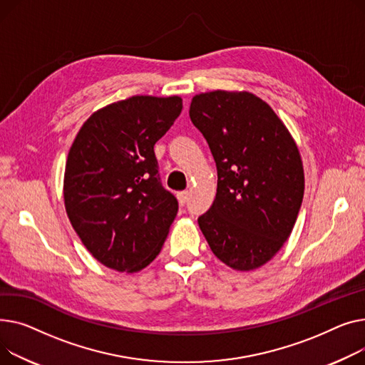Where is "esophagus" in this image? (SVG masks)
I'll return each mask as SVG.
<instances>
[{
  "mask_svg": "<svg viewBox=\"0 0 365 365\" xmlns=\"http://www.w3.org/2000/svg\"><path fill=\"white\" fill-rule=\"evenodd\" d=\"M178 202H180V205H185L187 203V200H188V191L185 190V191H180L178 192Z\"/></svg>",
  "mask_w": 365,
  "mask_h": 365,
  "instance_id": "1",
  "label": "esophagus"
}]
</instances>
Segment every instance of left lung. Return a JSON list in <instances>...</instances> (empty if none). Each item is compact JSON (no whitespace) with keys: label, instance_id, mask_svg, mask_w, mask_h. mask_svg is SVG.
Returning a JSON list of instances; mask_svg holds the SVG:
<instances>
[{"label":"left lung","instance_id":"1","mask_svg":"<svg viewBox=\"0 0 365 365\" xmlns=\"http://www.w3.org/2000/svg\"><path fill=\"white\" fill-rule=\"evenodd\" d=\"M190 119L218 170L215 200L199 227L224 264L237 271L259 268L287 242L302 205L297 145L271 107L247 91L197 94Z\"/></svg>","mask_w":365,"mask_h":365}]
</instances>
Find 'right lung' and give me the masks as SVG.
Returning <instances> with one entry per match:
<instances>
[{"instance_id":"1","label":"right lung","mask_w":365,"mask_h":365,"mask_svg":"<svg viewBox=\"0 0 365 365\" xmlns=\"http://www.w3.org/2000/svg\"><path fill=\"white\" fill-rule=\"evenodd\" d=\"M182 110L174 97L134 96L94 112L66 160L64 206L103 265L137 272L159 255L178 200L162 187L155 144Z\"/></svg>"}]
</instances>
